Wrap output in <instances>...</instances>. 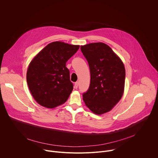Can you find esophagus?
Masks as SVG:
<instances>
[{"label": "esophagus", "mask_w": 158, "mask_h": 158, "mask_svg": "<svg viewBox=\"0 0 158 158\" xmlns=\"http://www.w3.org/2000/svg\"><path fill=\"white\" fill-rule=\"evenodd\" d=\"M78 85H79V82H75V84H74V88H75V89H77Z\"/></svg>", "instance_id": "1"}]
</instances>
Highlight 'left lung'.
<instances>
[{"label":"left lung","instance_id":"8db88e82","mask_svg":"<svg viewBox=\"0 0 158 158\" xmlns=\"http://www.w3.org/2000/svg\"><path fill=\"white\" fill-rule=\"evenodd\" d=\"M87 59L91 82L83 94L86 106L97 115L109 112L121 100L125 85L126 71L120 57L103 42L90 43L81 46Z\"/></svg>","mask_w":158,"mask_h":158}]
</instances>
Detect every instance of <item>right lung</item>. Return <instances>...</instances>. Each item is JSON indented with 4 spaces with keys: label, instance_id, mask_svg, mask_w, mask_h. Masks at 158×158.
<instances>
[{
    "label": "right lung",
    "instance_id": "right-lung-1",
    "mask_svg": "<svg viewBox=\"0 0 158 158\" xmlns=\"http://www.w3.org/2000/svg\"><path fill=\"white\" fill-rule=\"evenodd\" d=\"M79 48V45L52 42L32 59L27 71V82L39 104L52 109L68 99L73 84L65 64Z\"/></svg>",
    "mask_w": 158,
    "mask_h": 158
}]
</instances>
